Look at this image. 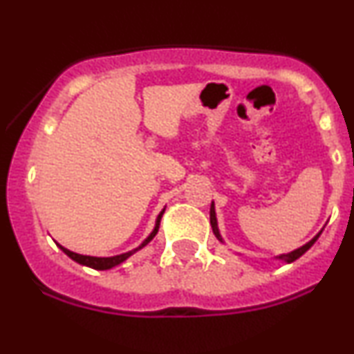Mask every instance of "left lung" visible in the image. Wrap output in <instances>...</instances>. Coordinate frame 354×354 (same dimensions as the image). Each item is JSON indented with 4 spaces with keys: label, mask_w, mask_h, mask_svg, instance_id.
<instances>
[{
    "label": "left lung",
    "mask_w": 354,
    "mask_h": 354,
    "mask_svg": "<svg viewBox=\"0 0 354 354\" xmlns=\"http://www.w3.org/2000/svg\"><path fill=\"white\" fill-rule=\"evenodd\" d=\"M209 223H211V228H213L214 236H216L221 243H225V241H223L221 234H219V230H218V221H216V211H214V203H211V208H209ZM321 231H323V230H321ZM319 234H321V233H319ZM319 234H316V236L313 238L311 241H308L306 245H303L301 248H298V250L291 251V253H288V254L274 256V258L278 259V261H283V263H293V261H296V259H298L299 256H303L304 253H306L308 250H310V248H311L313 245H315V241L319 238Z\"/></svg>",
    "instance_id": "1"
}]
</instances>
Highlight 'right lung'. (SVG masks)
Masks as SVG:
<instances>
[{
    "label": "right lung",
    "instance_id": "add662e5",
    "mask_svg": "<svg viewBox=\"0 0 354 354\" xmlns=\"http://www.w3.org/2000/svg\"><path fill=\"white\" fill-rule=\"evenodd\" d=\"M165 209H166V208H163V211H161V213L158 214V218H156V225H154V228H153L151 233H149V236L146 238L145 241L141 243L140 246L135 248V250L128 251V253H123V254H116V256H109V258H98V256H84V254L73 253V251L66 250V248H63V246H61L59 243H56V246H58L59 250L63 251L64 254H66V256H70V258L73 259V261L80 263V265H83V266H89V268H93V270H98V271H103V270H111V268H115V266H118V265H121V263H123V261H126V259H128L129 256H131V254H135L138 250H141V248H145L146 245H148L149 241H151V239H153L154 236H156L158 230H160V221H161V216H163Z\"/></svg>",
    "mask_w": 354,
    "mask_h": 354
}]
</instances>
